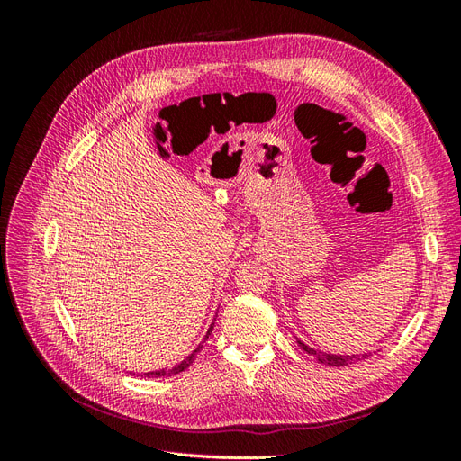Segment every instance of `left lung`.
Segmentation results:
<instances>
[{
  "instance_id": "1",
  "label": "left lung",
  "mask_w": 461,
  "mask_h": 461,
  "mask_svg": "<svg viewBox=\"0 0 461 461\" xmlns=\"http://www.w3.org/2000/svg\"><path fill=\"white\" fill-rule=\"evenodd\" d=\"M296 342L298 346L302 348V350L305 354L313 356L319 364H325L329 367H346V366H352V364H357V361L366 359L369 354H352V356H346V354H327V352H321V350H315V348L308 346L305 342H302L298 337H296Z\"/></svg>"
}]
</instances>
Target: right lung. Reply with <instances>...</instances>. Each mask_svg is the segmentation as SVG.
<instances>
[{
	"mask_svg": "<svg viewBox=\"0 0 461 461\" xmlns=\"http://www.w3.org/2000/svg\"><path fill=\"white\" fill-rule=\"evenodd\" d=\"M213 325H215V321L212 325H209V329H207V334H205V339L203 340H207L209 339V334H212V330H213ZM203 344V342H202ZM202 344H198V348L196 350H194L190 356H186L183 361H180L178 366H175V367H171V369H158V371H148V373H144L146 376H173V375H178V373H183L186 367H190L192 366V361L196 359V354L202 350Z\"/></svg>",
	"mask_w": 461,
	"mask_h": 461,
	"instance_id": "1",
	"label": "right lung"
}]
</instances>
